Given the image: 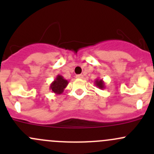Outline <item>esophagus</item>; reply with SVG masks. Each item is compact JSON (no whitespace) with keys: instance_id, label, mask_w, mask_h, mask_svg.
Returning <instances> with one entry per match:
<instances>
[{"instance_id":"1","label":"esophagus","mask_w":154,"mask_h":154,"mask_svg":"<svg viewBox=\"0 0 154 154\" xmlns=\"http://www.w3.org/2000/svg\"><path fill=\"white\" fill-rule=\"evenodd\" d=\"M76 77L78 79H82L83 77V74H77V75H76Z\"/></svg>"}]
</instances>
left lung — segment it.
<instances>
[{
	"mask_svg": "<svg viewBox=\"0 0 154 154\" xmlns=\"http://www.w3.org/2000/svg\"><path fill=\"white\" fill-rule=\"evenodd\" d=\"M94 85L99 88L100 89H104L105 88V83L102 79L97 78L94 80Z\"/></svg>",
	"mask_w": 154,
	"mask_h": 154,
	"instance_id": "obj_1",
	"label": "left lung"
}]
</instances>
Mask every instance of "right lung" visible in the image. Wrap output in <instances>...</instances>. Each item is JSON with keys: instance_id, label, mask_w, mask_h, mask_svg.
Instances as JSON below:
<instances>
[{"instance_id": "add662e5", "label": "right lung", "mask_w": 154, "mask_h": 154, "mask_svg": "<svg viewBox=\"0 0 154 154\" xmlns=\"http://www.w3.org/2000/svg\"><path fill=\"white\" fill-rule=\"evenodd\" d=\"M68 81L64 78L63 76L58 75L56 77L55 80L50 85V89L56 94H60L63 92L65 88L68 86Z\"/></svg>"}]
</instances>
